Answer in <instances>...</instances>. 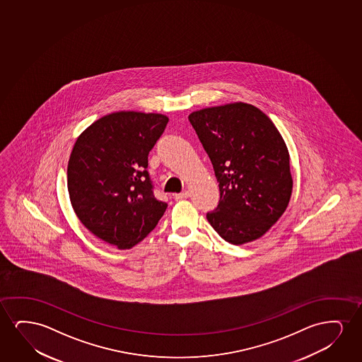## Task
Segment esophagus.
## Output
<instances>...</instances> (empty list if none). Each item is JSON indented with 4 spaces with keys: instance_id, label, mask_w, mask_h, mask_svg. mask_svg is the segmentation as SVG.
Wrapping results in <instances>:
<instances>
[{
    "instance_id": "34e87169",
    "label": "esophagus",
    "mask_w": 362,
    "mask_h": 362,
    "mask_svg": "<svg viewBox=\"0 0 362 362\" xmlns=\"http://www.w3.org/2000/svg\"><path fill=\"white\" fill-rule=\"evenodd\" d=\"M189 192H183V193L174 194V198L177 199V200H180V199H187L189 198Z\"/></svg>"
}]
</instances>
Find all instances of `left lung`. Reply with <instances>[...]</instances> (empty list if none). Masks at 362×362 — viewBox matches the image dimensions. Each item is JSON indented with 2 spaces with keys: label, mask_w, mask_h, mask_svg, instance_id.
<instances>
[{
  "label": "left lung",
  "mask_w": 362,
  "mask_h": 362,
  "mask_svg": "<svg viewBox=\"0 0 362 362\" xmlns=\"http://www.w3.org/2000/svg\"><path fill=\"white\" fill-rule=\"evenodd\" d=\"M189 121L213 163L220 202L214 230L241 246L262 238L286 211L293 178L287 144L267 115L246 103L194 111Z\"/></svg>",
  "instance_id": "8db88e82"
}]
</instances>
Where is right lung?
Here are the masks:
<instances>
[{
  "instance_id": "obj_1",
  "label": "right lung",
  "mask_w": 362,
  "mask_h": 362,
  "mask_svg": "<svg viewBox=\"0 0 362 362\" xmlns=\"http://www.w3.org/2000/svg\"><path fill=\"white\" fill-rule=\"evenodd\" d=\"M168 119L116 111L85 129L70 153L68 192L74 213L90 233L119 250L141 243L167 209L154 198L146 168Z\"/></svg>"
}]
</instances>
